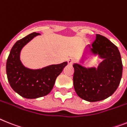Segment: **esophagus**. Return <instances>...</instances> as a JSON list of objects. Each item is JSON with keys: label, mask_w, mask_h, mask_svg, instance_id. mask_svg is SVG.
<instances>
[{"label": "esophagus", "mask_w": 127, "mask_h": 127, "mask_svg": "<svg viewBox=\"0 0 127 127\" xmlns=\"http://www.w3.org/2000/svg\"><path fill=\"white\" fill-rule=\"evenodd\" d=\"M74 62H75V60H74V59L72 58V57H70V58L68 59V64H70V65H72Z\"/></svg>", "instance_id": "obj_1"}]
</instances>
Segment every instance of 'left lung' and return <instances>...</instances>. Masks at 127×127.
<instances>
[{
	"label": "left lung",
	"mask_w": 127,
	"mask_h": 127,
	"mask_svg": "<svg viewBox=\"0 0 127 127\" xmlns=\"http://www.w3.org/2000/svg\"><path fill=\"white\" fill-rule=\"evenodd\" d=\"M90 50L104 60L97 68L74 64L73 87L78 96L89 102L102 101L114 93L121 81L123 64L118 47L107 38L96 34Z\"/></svg>",
	"instance_id": "left-lung-1"
}]
</instances>
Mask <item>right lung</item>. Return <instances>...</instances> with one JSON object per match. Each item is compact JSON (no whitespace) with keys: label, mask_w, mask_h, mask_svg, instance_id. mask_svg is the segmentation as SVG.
<instances>
[{"label":"right lung","mask_w":127,"mask_h":127,"mask_svg":"<svg viewBox=\"0 0 127 127\" xmlns=\"http://www.w3.org/2000/svg\"><path fill=\"white\" fill-rule=\"evenodd\" d=\"M39 33H32L17 40L11 48L6 62L7 80L13 90L23 97L35 99L48 94L55 80L67 62L52 64L39 70L27 68L21 63L19 55L22 48Z\"/></svg>","instance_id":"obj_1"}]
</instances>
